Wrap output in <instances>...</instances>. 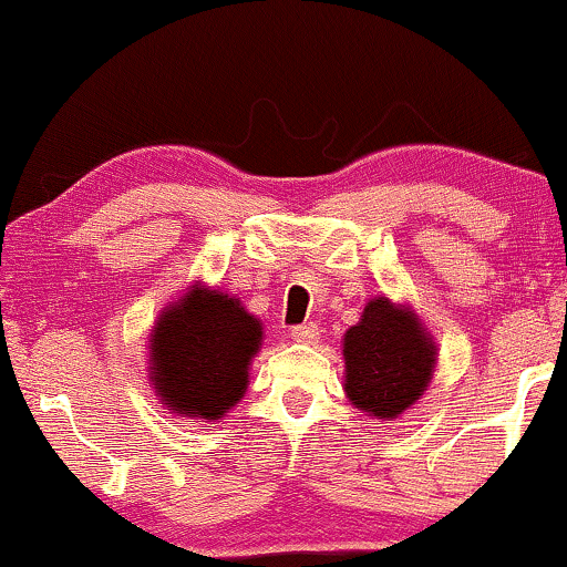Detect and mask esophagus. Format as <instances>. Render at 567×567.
<instances>
[{
  "mask_svg": "<svg viewBox=\"0 0 567 567\" xmlns=\"http://www.w3.org/2000/svg\"><path fill=\"white\" fill-rule=\"evenodd\" d=\"M290 338L298 340V343H313V340L319 338V327L313 322L296 324V327H290Z\"/></svg>",
  "mask_w": 567,
  "mask_h": 567,
  "instance_id": "esophagus-1",
  "label": "esophagus"
}]
</instances>
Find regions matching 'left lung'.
Here are the masks:
<instances>
[{
	"label": "left lung",
	"mask_w": 567,
	"mask_h": 567,
	"mask_svg": "<svg viewBox=\"0 0 567 567\" xmlns=\"http://www.w3.org/2000/svg\"><path fill=\"white\" fill-rule=\"evenodd\" d=\"M346 393L374 417H399L431 383L435 346L417 319L388 298L367 303L361 322L346 332Z\"/></svg>",
	"instance_id": "8db88e82"
}]
</instances>
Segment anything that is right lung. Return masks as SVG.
<instances>
[{"instance_id":"1","label":"right lung","mask_w":567,"mask_h":567,"mask_svg":"<svg viewBox=\"0 0 567 567\" xmlns=\"http://www.w3.org/2000/svg\"><path fill=\"white\" fill-rule=\"evenodd\" d=\"M258 343L261 324L235 298L195 288L155 327L153 385L176 414L216 420L245 393Z\"/></svg>"}]
</instances>
